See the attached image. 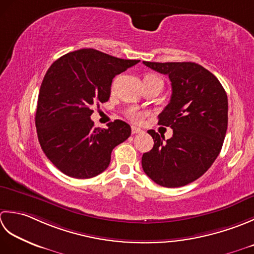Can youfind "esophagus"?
Instances as JSON below:
<instances>
[{
    "instance_id": "obj_1",
    "label": "esophagus",
    "mask_w": 254,
    "mask_h": 254,
    "mask_svg": "<svg viewBox=\"0 0 254 254\" xmlns=\"http://www.w3.org/2000/svg\"><path fill=\"white\" fill-rule=\"evenodd\" d=\"M131 132H132V134H136V133H141V132H143V130H142V129H140V128L136 127V126H132V127H131Z\"/></svg>"
}]
</instances>
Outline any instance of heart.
<instances>
[{"mask_svg":"<svg viewBox=\"0 0 254 254\" xmlns=\"http://www.w3.org/2000/svg\"><path fill=\"white\" fill-rule=\"evenodd\" d=\"M146 77H156V79H159V77L156 76V75H147ZM127 115L133 123H139V122H141V120H142V113H140V112H136V111L131 110V111L128 112Z\"/></svg>","mask_w":254,"mask_h":254,"instance_id":"1","label":"heart"}]
</instances>
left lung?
<instances>
[{"label": "left lung", "mask_w": 254, "mask_h": 254, "mask_svg": "<svg viewBox=\"0 0 254 254\" xmlns=\"http://www.w3.org/2000/svg\"><path fill=\"white\" fill-rule=\"evenodd\" d=\"M142 62L169 76L172 95L158 124L173 129L168 140L148 130L154 144L143 153L142 169L157 184L180 188L200 178L218 157L228 126V98L218 79L195 62Z\"/></svg>", "instance_id": "obj_1"}]
</instances>
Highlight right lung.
<instances>
[{
    "instance_id": "add662e5",
    "label": "right lung",
    "mask_w": 254,
    "mask_h": 254,
    "mask_svg": "<svg viewBox=\"0 0 254 254\" xmlns=\"http://www.w3.org/2000/svg\"><path fill=\"white\" fill-rule=\"evenodd\" d=\"M140 60L120 59L85 48L60 57L40 86L35 123L40 147L57 169L74 179H90L107 169L113 149L130 136L116 120L95 128L92 106L110 100L111 85Z\"/></svg>"
}]
</instances>
